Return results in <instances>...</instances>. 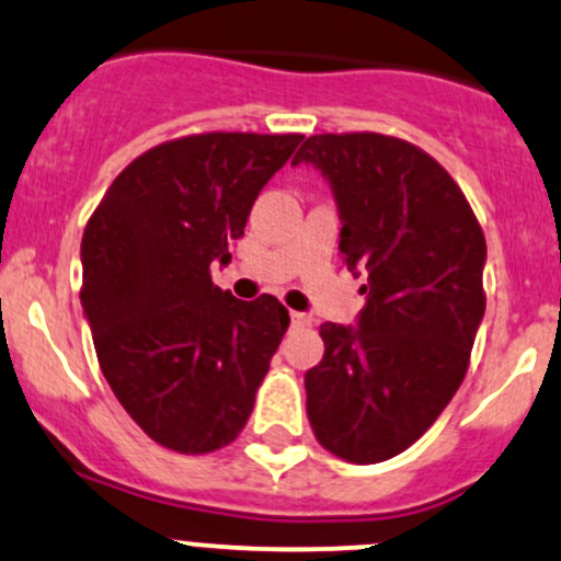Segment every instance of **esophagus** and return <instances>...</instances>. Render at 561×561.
Instances as JSON below:
<instances>
[{"label":"esophagus","mask_w":561,"mask_h":561,"mask_svg":"<svg viewBox=\"0 0 561 561\" xmlns=\"http://www.w3.org/2000/svg\"><path fill=\"white\" fill-rule=\"evenodd\" d=\"M291 327H294V329L310 327V318H307L305 312H291Z\"/></svg>","instance_id":"1"}]
</instances>
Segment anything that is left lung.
Segmentation results:
<instances>
[{
	"label": "left lung",
	"instance_id": "1",
	"mask_svg": "<svg viewBox=\"0 0 561 561\" xmlns=\"http://www.w3.org/2000/svg\"><path fill=\"white\" fill-rule=\"evenodd\" d=\"M294 162L329 179L342 262L366 278L358 329L321 327L307 420L331 455L371 466L412 447L460 388L486 307V240L455 179L403 138L318 134Z\"/></svg>",
	"mask_w": 561,
	"mask_h": 561
}]
</instances>
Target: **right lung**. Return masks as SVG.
I'll return each instance as SVG.
<instances>
[{
  "mask_svg": "<svg viewBox=\"0 0 561 561\" xmlns=\"http://www.w3.org/2000/svg\"><path fill=\"white\" fill-rule=\"evenodd\" d=\"M302 134H192L114 179L82 234V310L112 393L160 447L208 455L254 409L288 310L210 280Z\"/></svg>",
  "mask_w": 561,
  "mask_h": 561,
  "instance_id": "add662e5",
  "label": "right lung"
}]
</instances>
